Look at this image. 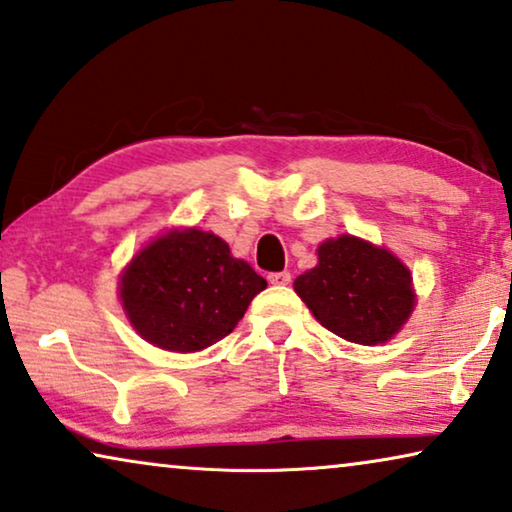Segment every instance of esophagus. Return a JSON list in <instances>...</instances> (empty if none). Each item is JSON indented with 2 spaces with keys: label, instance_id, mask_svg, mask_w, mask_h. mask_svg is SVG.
I'll return each instance as SVG.
<instances>
[{
  "label": "esophagus",
  "instance_id": "esophagus-1",
  "mask_svg": "<svg viewBox=\"0 0 512 512\" xmlns=\"http://www.w3.org/2000/svg\"><path fill=\"white\" fill-rule=\"evenodd\" d=\"M268 281L274 286H286L291 284V272H272L268 274Z\"/></svg>",
  "mask_w": 512,
  "mask_h": 512
}]
</instances>
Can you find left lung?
<instances>
[{
    "instance_id": "left-lung-1",
    "label": "left lung",
    "mask_w": 512,
    "mask_h": 512,
    "mask_svg": "<svg viewBox=\"0 0 512 512\" xmlns=\"http://www.w3.org/2000/svg\"><path fill=\"white\" fill-rule=\"evenodd\" d=\"M316 321L353 344H383L416 307L411 272L388 249L339 235L318 247V265L295 279Z\"/></svg>"
}]
</instances>
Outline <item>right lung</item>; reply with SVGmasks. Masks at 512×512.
I'll use <instances>...</instances> for the list:
<instances>
[{
	"label": "right lung",
	"mask_w": 512,
	"mask_h": 512,
	"mask_svg": "<svg viewBox=\"0 0 512 512\" xmlns=\"http://www.w3.org/2000/svg\"><path fill=\"white\" fill-rule=\"evenodd\" d=\"M268 286L228 244L198 228L159 235L131 258L120 300L145 342L194 353L231 335L249 302Z\"/></svg>",
	"instance_id": "add662e5"
}]
</instances>
